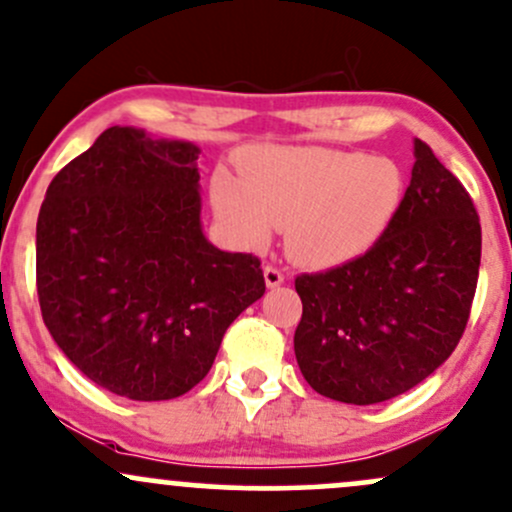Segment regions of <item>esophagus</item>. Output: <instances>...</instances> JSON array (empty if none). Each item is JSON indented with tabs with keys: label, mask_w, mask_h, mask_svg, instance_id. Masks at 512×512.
Returning a JSON list of instances; mask_svg holds the SVG:
<instances>
[{
	"label": "esophagus",
	"mask_w": 512,
	"mask_h": 512,
	"mask_svg": "<svg viewBox=\"0 0 512 512\" xmlns=\"http://www.w3.org/2000/svg\"><path fill=\"white\" fill-rule=\"evenodd\" d=\"M264 284H267L269 289H276V286L284 284V272L272 267V264H267V267H264Z\"/></svg>",
	"instance_id": "obj_1"
}]
</instances>
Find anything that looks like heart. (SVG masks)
Masks as SVG:
<instances>
[{"label":"heart","instance_id":"b5f03b06","mask_svg":"<svg viewBox=\"0 0 512 512\" xmlns=\"http://www.w3.org/2000/svg\"><path fill=\"white\" fill-rule=\"evenodd\" d=\"M211 178V204L233 238L262 248L286 226V250L310 269L342 267L387 236L407 199V173L390 156L325 146H264Z\"/></svg>","mask_w":512,"mask_h":512}]
</instances>
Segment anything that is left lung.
<instances>
[{
  "mask_svg": "<svg viewBox=\"0 0 512 512\" xmlns=\"http://www.w3.org/2000/svg\"><path fill=\"white\" fill-rule=\"evenodd\" d=\"M414 158L387 236L354 262L296 279L298 368L337 402L404 395L448 361L467 327L481 262L477 209L421 139Z\"/></svg>",
  "mask_w": 512,
  "mask_h": 512,
  "instance_id": "obj_1",
  "label": "left lung"
}]
</instances>
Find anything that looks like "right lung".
<instances>
[{"instance_id":"right-lung-1","label":"right lung","mask_w":512,"mask_h":512,"mask_svg":"<svg viewBox=\"0 0 512 512\" xmlns=\"http://www.w3.org/2000/svg\"><path fill=\"white\" fill-rule=\"evenodd\" d=\"M192 142L110 127L45 192L35 228L38 298L55 344L113 395H185L228 325L264 296L260 260L202 231Z\"/></svg>"}]
</instances>
